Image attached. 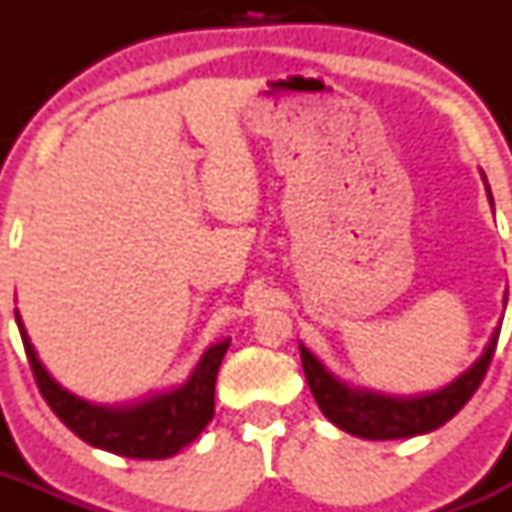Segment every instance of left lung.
Instances as JSON below:
<instances>
[{"label":"left lung","instance_id":"obj_1","mask_svg":"<svg viewBox=\"0 0 512 512\" xmlns=\"http://www.w3.org/2000/svg\"><path fill=\"white\" fill-rule=\"evenodd\" d=\"M489 203H492V195H489ZM497 338H500V325L495 328L487 349L476 359L474 367L466 369L458 380H453L437 393L419 395V398H393V395H380L372 390L349 388L346 382L330 375L304 346L302 367L317 406L336 427L349 435L364 437V440H401V437L427 435L432 429L450 422L466 406L468 398L476 393L487 375L489 362L497 349Z\"/></svg>","mask_w":512,"mask_h":512}]
</instances>
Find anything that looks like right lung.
<instances>
[{"label": "right lung", "mask_w": 512, "mask_h": 512, "mask_svg": "<svg viewBox=\"0 0 512 512\" xmlns=\"http://www.w3.org/2000/svg\"><path fill=\"white\" fill-rule=\"evenodd\" d=\"M15 320L44 401L62 419L64 427H70L80 440L93 448L109 450V453L124 455V458H143V461L171 458L184 445H190L213 419L216 375L231 338L210 346L203 359L197 362L190 380L171 393H161L143 403H132V406H93V403L67 393L62 385L51 380L49 372L38 362L17 312Z\"/></svg>", "instance_id": "add662e5"}]
</instances>
